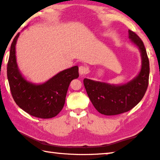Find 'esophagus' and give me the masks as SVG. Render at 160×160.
Listing matches in <instances>:
<instances>
[{
    "label": "esophagus",
    "instance_id": "esophagus-1",
    "mask_svg": "<svg viewBox=\"0 0 160 160\" xmlns=\"http://www.w3.org/2000/svg\"><path fill=\"white\" fill-rule=\"evenodd\" d=\"M78 72H79L80 75H84L88 73V69L85 66H80Z\"/></svg>",
    "mask_w": 160,
    "mask_h": 160
}]
</instances>
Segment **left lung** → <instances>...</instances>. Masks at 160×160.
<instances>
[{
  "label": "left lung",
  "instance_id": "left-lung-1",
  "mask_svg": "<svg viewBox=\"0 0 160 160\" xmlns=\"http://www.w3.org/2000/svg\"><path fill=\"white\" fill-rule=\"evenodd\" d=\"M128 38L138 48L141 55V69L135 78L121 85L83 79L92 104L98 112L105 115H117L131 110L141 101L147 91L150 64L146 50L143 42L135 32L128 30Z\"/></svg>",
  "mask_w": 160,
  "mask_h": 160
}]
</instances>
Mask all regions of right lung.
Here are the masks:
<instances>
[{
	"label": "right lung",
	"mask_w": 160,
	"mask_h": 160,
	"mask_svg": "<svg viewBox=\"0 0 160 160\" xmlns=\"http://www.w3.org/2000/svg\"><path fill=\"white\" fill-rule=\"evenodd\" d=\"M19 33L14 38L10 47L7 75L14 100L22 110L30 115L49 119L62 110L69 83L78 77V66L63 70L46 82L36 84L27 81L18 68L15 46Z\"/></svg>",
	"instance_id": "right-lung-1"
}]
</instances>
